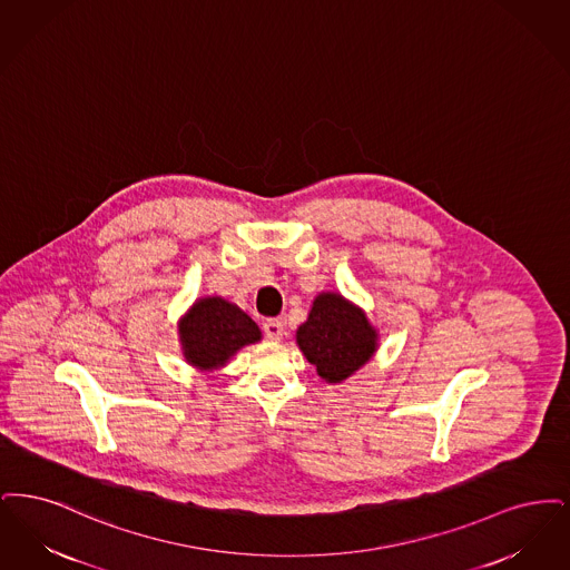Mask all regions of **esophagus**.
Wrapping results in <instances>:
<instances>
[{"instance_id": "34e87169", "label": "esophagus", "mask_w": 570, "mask_h": 570, "mask_svg": "<svg viewBox=\"0 0 570 570\" xmlns=\"http://www.w3.org/2000/svg\"><path fill=\"white\" fill-rule=\"evenodd\" d=\"M264 334L271 341H281L283 334H285V325H283L281 320H268V322L264 323Z\"/></svg>"}]
</instances>
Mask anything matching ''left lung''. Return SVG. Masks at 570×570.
I'll list each match as a JSON object with an SVG mask.
<instances>
[{"mask_svg": "<svg viewBox=\"0 0 570 570\" xmlns=\"http://www.w3.org/2000/svg\"><path fill=\"white\" fill-rule=\"evenodd\" d=\"M297 347L330 383H341L364 366L376 348L366 315L338 294H322L297 327Z\"/></svg>", "mask_w": 570, "mask_h": 570, "instance_id": "1", "label": "left lung"}]
</instances>
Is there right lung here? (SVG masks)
Segmentation results:
<instances>
[{
	"label": "right lung",
	"instance_id": "add662e5",
	"mask_svg": "<svg viewBox=\"0 0 570 570\" xmlns=\"http://www.w3.org/2000/svg\"><path fill=\"white\" fill-rule=\"evenodd\" d=\"M178 332L187 362L204 371L223 366L238 348L262 338L257 323L222 297L198 299Z\"/></svg>",
	"mask_w": 570,
	"mask_h": 570
}]
</instances>
